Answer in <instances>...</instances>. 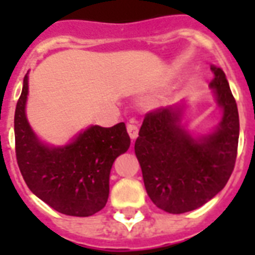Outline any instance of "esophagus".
Masks as SVG:
<instances>
[{
    "instance_id": "esophagus-1",
    "label": "esophagus",
    "mask_w": 255,
    "mask_h": 255,
    "mask_svg": "<svg viewBox=\"0 0 255 255\" xmlns=\"http://www.w3.org/2000/svg\"><path fill=\"white\" fill-rule=\"evenodd\" d=\"M127 131L128 133H129V136H131V139H136L138 138V133H139V128L138 126H135V124H132V123H129V124H127Z\"/></svg>"
}]
</instances>
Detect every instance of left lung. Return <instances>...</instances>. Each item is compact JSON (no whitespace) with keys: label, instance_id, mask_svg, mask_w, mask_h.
Here are the masks:
<instances>
[{"label":"left lung","instance_id":"obj_1","mask_svg":"<svg viewBox=\"0 0 255 255\" xmlns=\"http://www.w3.org/2000/svg\"><path fill=\"white\" fill-rule=\"evenodd\" d=\"M223 119L214 132L192 138L180 126L182 108L166 106L146 113L135 140L147 195L157 208L180 214L201 208L219 194L235 166L239 113L221 68L210 67Z\"/></svg>","mask_w":255,"mask_h":255}]
</instances>
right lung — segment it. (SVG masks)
<instances>
[{
	"mask_svg": "<svg viewBox=\"0 0 255 255\" xmlns=\"http://www.w3.org/2000/svg\"><path fill=\"white\" fill-rule=\"evenodd\" d=\"M27 94L25 75L14 112L16 158L25 184L60 213L87 217L100 212L109 197L112 165L131 143L126 124L93 126L67 146L50 147L36 138L27 122Z\"/></svg>",
	"mask_w": 255,
	"mask_h": 255,
	"instance_id": "1",
	"label": "right lung"
}]
</instances>
